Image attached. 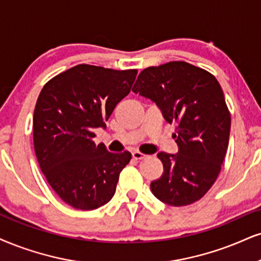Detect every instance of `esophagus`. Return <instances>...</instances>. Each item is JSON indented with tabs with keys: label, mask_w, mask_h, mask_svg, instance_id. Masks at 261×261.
I'll return each mask as SVG.
<instances>
[{
	"label": "esophagus",
	"mask_w": 261,
	"mask_h": 261,
	"mask_svg": "<svg viewBox=\"0 0 261 261\" xmlns=\"http://www.w3.org/2000/svg\"><path fill=\"white\" fill-rule=\"evenodd\" d=\"M132 157H133L134 160H143V159H145L146 155H144V153L139 152V151H134V152L132 153Z\"/></svg>",
	"instance_id": "34e87169"
}]
</instances>
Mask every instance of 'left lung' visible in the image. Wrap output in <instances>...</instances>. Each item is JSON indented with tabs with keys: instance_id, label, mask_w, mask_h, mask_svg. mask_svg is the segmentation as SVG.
Wrapping results in <instances>:
<instances>
[{
	"instance_id": "obj_1",
	"label": "left lung",
	"mask_w": 261,
	"mask_h": 261,
	"mask_svg": "<svg viewBox=\"0 0 261 261\" xmlns=\"http://www.w3.org/2000/svg\"><path fill=\"white\" fill-rule=\"evenodd\" d=\"M151 99L168 123H176L175 155L159 152L163 174L150 188L173 207L201 199L219 175L229 146L231 116L217 79L185 62L150 66L132 89Z\"/></svg>"
}]
</instances>
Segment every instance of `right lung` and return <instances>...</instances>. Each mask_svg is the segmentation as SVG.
Instances as JSON below:
<instances>
[{
	"instance_id": "1",
	"label": "right lung",
	"mask_w": 261,
	"mask_h": 261,
	"mask_svg": "<svg viewBox=\"0 0 261 261\" xmlns=\"http://www.w3.org/2000/svg\"><path fill=\"white\" fill-rule=\"evenodd\" d=\"M137 72L80 64L49 80L38 95L34 111L38 165L56 194L73 208L93 211L108 203L129 163L130 152H109L93 138L129 94Z\"/></svg>"
}]
</instances>
